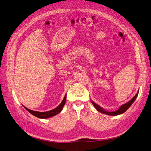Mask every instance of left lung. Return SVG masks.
<instances>
[{"instance_id":"8db88e82","label":"left lung","mask_w":151,"mask_h":151,"mask_svg":"<svg viewBox=\"0 0 151 151\" xmlns=\"http://www.w3.org/2000/svg\"><path fill=\"white\" fill-rule=\"evenodd\" d=\"M138 93H139V91L137 92L136 96H135L131 101H129L128 102L125 104H124L122 106H121L120 108H119L117 111H116L115 112H107V111L104 110V109H102L100 106H99L97 104H96L93 102V101H91V102L92 103V104L93 105V106L95 107V108L99 112H100L103 114H107V115H110V116H117V115H119V114H121L125 112L127 110V109L130 107V106L132 104V103L134 102V101L136 100V99L137 98V97L138 96Z\"/></svg>"}]
</instances>
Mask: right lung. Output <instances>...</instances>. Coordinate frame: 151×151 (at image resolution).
Segmentation results:
<instances>
[{
  "label": "right lung",
  "mask_w": 151,
  "mask_h": 151,
  "mask_svg": "<svg viewBox=\"0 0 151 151\" xmlns=\"http://www.w3.org/2000/svg\"><path fill=\"white\" fill-rule=\"evenodd\" d=\"M65 100H66V94L65 95V97L64 98L63 101H62V102L60 103V104L55 109H53V110H51L50 111H47V112H37V111H32L30 110V109H27V107H25V109L27 110L28 112H29L30 114H32V115H34V116L39 117V118H41V119H46V118H49V117H51L52 116H54L57 114L60 113L61 112V111L63 109V107L65 103Z\"/></svg>",
  "instance_id": "obj_1"
}]
</instances>
